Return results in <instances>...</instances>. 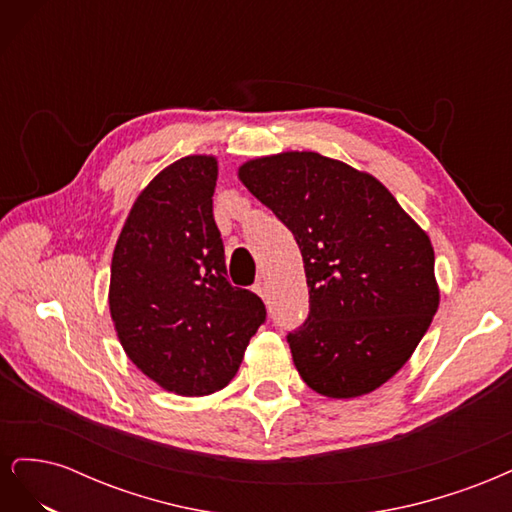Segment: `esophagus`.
<instances>
[{
  "mask_svg": "<svg viewBox=\"0 0 512 512\" xmlns=\"http://www.w3.org/2000/svg\"><path fill=\"white\" fill-rule=\"evenodd\" d=\"M254 292L258 294V297H262V299H267V282H262V280H258V282L254 284Z\"/></svg>",
  "mask_w": 512,
  "mask_h": 512,
  "instance_id": "obj_1",
  "label": "esophagus"
}]
</instances>
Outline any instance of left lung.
Wrapping results in <instances>:
<instances>
[{
	"mask_svg": "<svg viewBox=\"0 0 512 512\" xmlns=\"http://www.w3.org/2000/svg\"><path fill=\"white\" fill-rule=\"evenodd\" d=\"M239 179L303 256L309 314L286 335L301 378L333 399L376 391L438 312L427 232L376 177L314 151L250 160Z\"/></svg>",
	"mask_w": 512,
	"mask_h": 512,
	"instance_id": "left-lung-1",
	"label": "left lung"
}]
</instances>
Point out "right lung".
Returning <instances> with one entry per match:
<instances>
[{"label": "right lung", "instance_id": "1", "mask_svg": "<svg viewBox=\"0 0 512 512\" xmlns=\"http://www.w3.org/2000/svg\"><path fill=\"white\" fill-rule=\"evenodd\" d=\"M215 181L213 156L166 166L136 198L111 265L108 305L123 350L147 378L185 397L224 389L267 320L258 294L226 277Z\"/></svg>", "mask_w": 512, "mask_h": 512}]
</instances>
